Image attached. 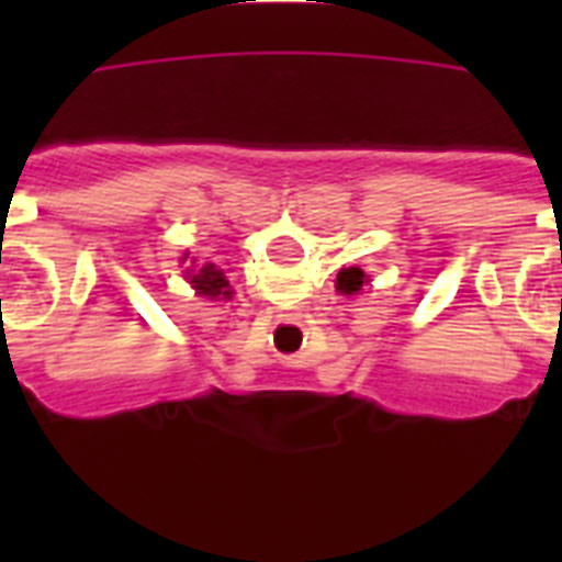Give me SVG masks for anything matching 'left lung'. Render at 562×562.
<instances>
[{
	"label": "left lung",
	"mask_w": 562,
	"mask_h": 562,
	"mask_svg": "<svg viewBox=\"0 0 562 562\" xmlns=\"http://www.w3.org/2000/svg\"><path fill=\"white\" fill-rule=\"evenodd\" d=\"M366 281H369V278H366V272H362L360 267H349V270L337 272V290H340L342 295H355V292H360Z\"/></svg>",
	"instance_id": "left-lung-1"
}]
</instances>
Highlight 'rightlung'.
I'll list each match as a JSON object with an SVG mask.
<instances>
[{
    "mask_svg": "<svg viewBox=\"0 0 562 562\" xmlns=\"http://www.w3.org/2000/svg\"><path fill=\"white\" fill-rule=\"evenodd\" d=\"M191 284L200 295H211V297L231 295V292H227V278L222 276V270H216L213 265H202V270L193 272Z\"/></svg>",
    "mask_w": 562,
    "mask_h": 562,
    "instance_id": "add662e5",
    "label": "right lung"
}]
</instances>
